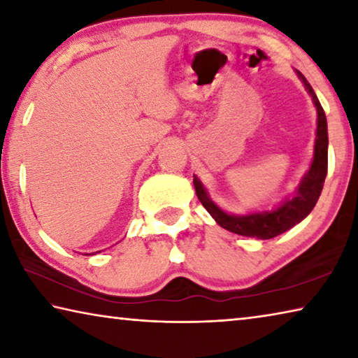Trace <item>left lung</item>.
<instances>
[{"mask_svg": "<svg viewBox=\"0 0 358 358\" xmlns=\"http://www.w3.org/2000/svg\"><path fill=\"white\" fill-rule=\"evenodd\" d=\"M300 80L305 85L306 92L313 98L314 106L317 110V129H316V142H314V157L310 171L301 178L299 187H296L295 196L287 199L281 205H278L271 211H257L250 215H229L221 210L211 201L205 189L202 181L194 177V187L199 201L207 208L208 213L221 227L230 232L243 235V237H256L260 240H268L278 237L286 230L292 229L295 224L305 220L311 213L314 205L319 201L320 192H322L324 181L327 177V166H329V132H327V118L325 112L317 99L316 93L305 76L300 71H295Z\"/></svg>", "mask_w": 358, "mask_h": 358, "instance_id": "obj_1", "label": "left lung"}]
</instances>
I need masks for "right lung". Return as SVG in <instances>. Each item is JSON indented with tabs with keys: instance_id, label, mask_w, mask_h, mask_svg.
Here are the masks:
<instances>
[{
	"instance_id": "1",
	"label": "right lung",
	"mask_w": 358,
	"mask_h": 358,
	"mask_svg": "<svg viewBox=\"0 0 358 358\" xmlns=\"http://www.w3.org/2000/svg\"><path fill=\"white\" fill-rule=\"evenodd\" d=\"M98 252H99V251H98Z\"/></svg>"
}]
</instances>
